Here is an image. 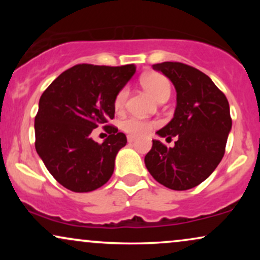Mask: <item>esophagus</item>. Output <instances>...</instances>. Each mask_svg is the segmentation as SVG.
I'll return each mask as SVG.
<instances>
[{"mask_svg":"<svg viewBox=\"0 0 260 260\" xmlns=\"http://www.w3.org/2000/svg\"><path fill=\"white\" fill-rule=\"evenodd\" d=\"M127 140H128V143H133L134 140H136V138H134V137H132V136H128Z\"/></svg>","mask_w":260,"mask_h":260,"instance_id":"esophagus-1","label":"esophagus"}]
</instances>
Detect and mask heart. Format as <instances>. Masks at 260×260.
<instances>
[{"label":"heart","instance_id":"1","mask_svg":"<svg viewBox=\"0 0 260 260\" xmlns=\"http://www.w3.org/2000/svg\"><path fill=\"white\" fill-rule=\"evenodd\" d=\"M142 85L144 86V89L148 92H150L151 95L156 100H164L169 99L170 94H171V84H170L169 79L165 76H162L161 73L151 72L145 74L142 77ZM128 96V89L122 88L120 91L116 94L115 100H113V106L115 109L122 110L124 107ZM121 129L123 132H126L132 137H142L145 136L151 128L154 127L153 122L140 120L138 117H128L126 120H123L120 123Z\"/></svg>","mask_w":260,"mask_h":260}]
</instances>
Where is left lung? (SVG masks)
<instances>
[{
    "instance_id": "1",
    "label": "left lung",
    "mask_w": 260,
    "mask_h": 260,
    "mask_svg": "<svg viewBox=\"0 0 260 260\" xmlns=\"http://www.w3.org/2000/svg\"><path fill=\"white\" fill-rule=\"evenodd\" d=\"M153 68L165 74L177 92L174 118L156 133L177 140L172 148L153 140L145 166L162 186L190 189L213 174L225 154L232 127L229 101L213 80L194 67L162 62Z\"/></svg>"
}]
</instances>
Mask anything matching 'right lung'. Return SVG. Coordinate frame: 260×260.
Returning a JSON list of instances; mask_svg holds the SVG:
<instances>
[{
    "label": "right lung",
    "instance_id": "right-lung-1",
    "mask_svg": "<svg viewBox=\"0 0 260 260\" xmlns=\"http://www.w3.org/2000/svg\"><path fill=\"white\" fill-rule=\"evenodd\" d=\"M134 72V64H77L59 74L41 95L34 123L35 149L53 178L67 189L91 192L112 176L126 136L104 126L110 136L99 145L90 134L115 117L116 94Z\"/></svg>",
    "mask_w": 260,
    "mask_h": 260
}]
</instances>
